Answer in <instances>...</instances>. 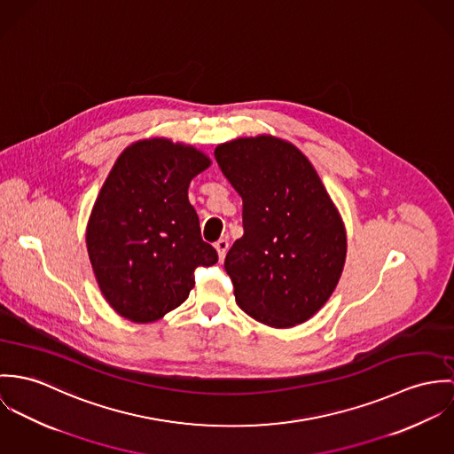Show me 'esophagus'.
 I'll list each match as a JSON object with an SVG mask.
<instances>
[{"label": "esophagus", "instance_id": "1", "mask_svg": "<svg viewBox=\"0 0 454 454\" xmlns=\"http://www.w3.org/2000/svg\"><path fill=\"white\" fill-rule=\"evenodd\" d=\"M215 251H217V255H219V259H224V255H226V252H228V247H230V244H228V239H219L217 242H215Z\"/></svg>", "mask_w": 454, "mask_h": 454}]
</instances>
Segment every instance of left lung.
<instances>
[{
  "instance_id": "obj_1",
  "label": "left lung",
  "mask_w": 454,
  "mask_h": 454,
  "mask_svg": "<svg viewBox=\"0 0 454 454\" xmlns=\"http://www.w3.org/2000/svg\"><path fill=\"white\" fill-rule=\"evenodd\" d=\"M244 200V237L226 254L235 300L254 320L289 329L333 296L347 228L311 161L293 143L259 134L214 150Z\"/></svg>"
}]
</instances>
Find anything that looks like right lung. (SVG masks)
Masks as SVG:
<instances>
[{
    "label": "right lung",
    "instance_id": "1",
    "mask_svg": "<svg viewBox=\"0 0 454 454\" xmlns=\"http://www.w3.org/2000/svg\"><path fill=\"white\" fill-rule=\"evenodd\" d=\"M212 165L193 145L148 137L116 158L89 215L85 242L102 298L150 324L186 301L193 271L217 262L200 235L190 183Z\"/></svg>",
    "mask_w": 454,
    "mask_h": 454
}]
</instances>
